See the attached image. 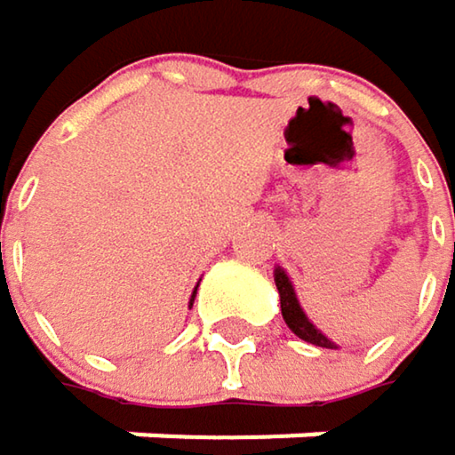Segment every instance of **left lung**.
I'll use <instances>...</instances> for the list:
<instances>
[{
    "label": "left lung",
    "mask_w": 455,
    "mask_h": 455,
    "mask_svg": "<svg viewBox=\"0 0 455 455\" xmlns=\"http://www.w3.org/2000/svg\"><path fill=\"white\" fill-rule=\"evenodd\" d=\"M275 286H278V294H281V313H283V321L289 323V329H291L299 339L310 341V344H315V347H329V349H334L337 344L331 339H326V337L305 318V313H302V307H299V302H297V294H294V289H291V283H289V278H286L283 270H275Z\"/></svg>",
    "instance_id": "left-lung-1"
}]
</instances>
